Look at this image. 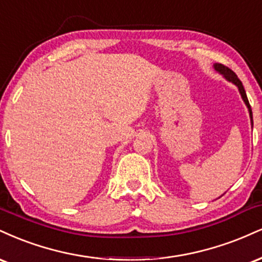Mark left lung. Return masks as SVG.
<instances>
[{
  "label": "left lung",
  "instance_id": "left-lung-1",
  "mask_svg": "<svg viewBox=\"0 0 262 262\" xmlns=\"http://www.w3.org/2000/svg\"><path fill=\"white\" fill-rule=\"evenodd\" d=\"M213 69L216 70V72L220 73V75H222L224 78L227 79V81L233 83L234 85H236L239 93H241V95H242V99H243V101H244L245 105H247L248 110H249V115H250V121H251V127H253V125H254L253 124V112H251V106H250V104H249L247 93H245V89H244V87H243V83L241 82V79L238 78V76H236L232 70L228 69V67H226L222 63H214Z\"/></svg>",
  "mask_w": 262,
  "mask_h": 262
}]
</instances>
